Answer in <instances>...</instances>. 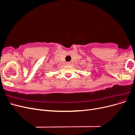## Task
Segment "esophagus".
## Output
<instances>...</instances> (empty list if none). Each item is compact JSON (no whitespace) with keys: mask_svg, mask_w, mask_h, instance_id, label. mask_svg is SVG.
Listing matches in <instances>:
<instances>
[{"mask_svg":"<svg viewBox=\"0 0 135 135\" xmlns=\"http://www.w3.org/2000/svg\"><path fill=\"white\" fill-rule=\"evenodd\" d=\"M71 64V62H66V65H70Z\"/></svg>","mask_w":135,"mask_h":135,"instance_id":"obj_1","label":"esophagus"}]
</instances>
